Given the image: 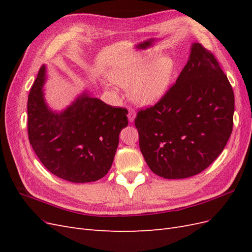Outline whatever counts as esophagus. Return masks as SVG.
Returning <instances> with one entry per match:
<instances>
[{"mask_svg": "<svg viewBox=\"0 0 252 252\" xmlns=\"http://www.w3.org/2000/svg\"><path fill=\"white\" fill-rule=\"evenodd\" d=\"M134 119H135V111L132 108H130V109H129V112H128V120H129V122H130V123H132Z\"/></svg>", "mask_w": 252, "mask_h": 252, "instance_id": "obj_1", "label": "esophagus"}]
</instances>
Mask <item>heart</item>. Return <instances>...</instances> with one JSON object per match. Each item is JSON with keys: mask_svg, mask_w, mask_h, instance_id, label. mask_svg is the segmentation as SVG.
Wrapping results in <instances>:
<instances>
[{"mask_svg": "<svg viewBox=\"0 0 252 252\" xmlns=\"http://www.w3.org/2000/svg\"><path fill=\"white\" fill-rule=\"evenodd\" d=\"M177 65L169 56L154 60L150 55L131 62L113 67L108 72L109 79L122 87H129V94L141 106H152L168 93Z\"/></svg>", "mask_w": 252, "mask_h": 252, "instance_id": "1", "label": "heart"}]
</instances>
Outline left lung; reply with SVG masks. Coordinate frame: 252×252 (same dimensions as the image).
I'll return each instance as SVG.
<instances>
[{
    "label": "left lung",
    "mask_w": 252,
    "mask_h": 252,
    "mask_svg": "<svg viewBox=\"0 0 252 252\" xmlns=\"http://www.w3.org/2000/svg\"><path fill=\"white\" fill-rule=\"evenodd\" d=\"M233 112L226 74L211 52L192 43L174 85L134 120L151 171L164 179H185L205 170L229 140Z\"/></svg>",
    "instance_id": "left-lung-1"
}]
</instances>
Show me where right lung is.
Returning <instances> with one entry per match:
<instances>
[{
	"mask_svg": "<svg viewBox=\"0 0 252 252\" xmlns=\"http://www.w3.org/2000/svg\"><path fill=\"white\" fill-rule=\"evenodd\" d=\"M47 68L43 65L27 103L28 136L42 164L72 183L94 182L112 165L122 129L128 125L125 108H116L84 90L61 111L45 98Z\"/></svg>",
	"mask_w": 252,
	"mask_h": 252,
	"instance_id": "right-lung-1",
	"label": "right lung"
}]
</instances>
